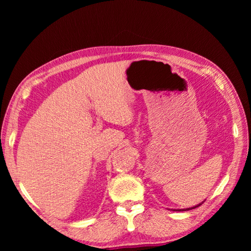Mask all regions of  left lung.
<instances>
[{
    "label": "left lung",
    "mask_w": 251,
    "mask_h": 251,
    "mask_svg": "<svg viewBox=\"0 0 251 251\" xmlns=\"http://www.w3.org/2000/svg\"><path fill=\"white\" fill-rule=\"evenodd\" d=\"M202 202H203V201H201V203H198L197 206H194V207H192V208H184V209H172V210H176V211H186V210H190V209H194V208H196V207H198V206H201Z\"/></svg>",
    "instance_id": "obj_1"
}]
</instances>
